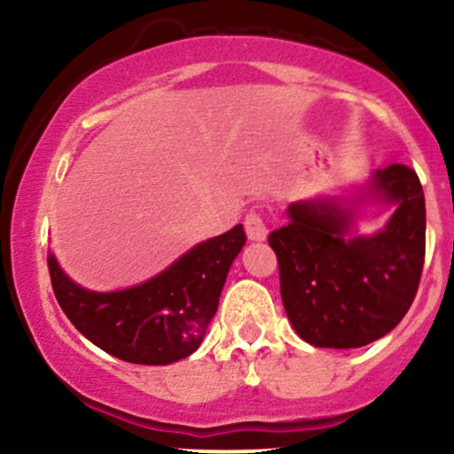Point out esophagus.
<instances>
[{"label": "esophagus", "instance_id": "obj_1", "mask_svg": "<svg viewBox=\"0 0 454 454\" xmlns=\"http://www.w3.org/2000/svg\"><path fill=\"white\" fill-rule=\"evenodd\" d=\"M243 223H245V234H247V239H252V241H264V239H267L269 228L260 211H249L247 215H245Z\"/></svg>", "mask_w": 454, "mask_h": 454}]
</instances>
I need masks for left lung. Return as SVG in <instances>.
I'll return each instance as SVG.
<instances>
[{
	"label": "left lung",
	"mask_w": 454,
	"mask_h": 454,
	"mask_svg": "<svg viewBox=\"0 0 454 454\" xmlns=\"http://www.w3.org/2000/svg\"><path fill=\"white\" fill-rule=\"evenodd\" d=\"M364 198L397 205L376 234L352 237L354 211L328 198L293 202L290 222L269 234L286 314L316 348L380 340L408 314L419 290L427 226L419 175L390 164L373 173Z\"/></svg>",
	"instance_id": "obj_1"
}]
</instances>
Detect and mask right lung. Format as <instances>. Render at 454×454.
<instances>
[{
  "mask_svg": "<svg viewBox=\"0 0 454 454\" xmlns=\"http://www.w3.org/2000/svg\"><path fill=\"white\" fill-rule=\"evenodd\" d=\"M245 245L243 226L198 243L153 279L117 293H91L49 254L51 284L67 320L104 352L137 364L190 356L215 316L232 260Z\"/></svg>",
  "mask_w": 454,
  "mask_h": 454,
  "instance_id": "right-lung-1",
  "label": "right lung"
}]
</instances>
